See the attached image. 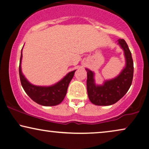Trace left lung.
Wrapping results in <instances>:
<instances>
[{
	"label": "left lung",
	"instance_id": "left-lung-1",
	"mask_svg": "<svg viewBox=\"0 0 149 149\" xmlns=\"http://www.w3.org/2000/svg\"><path fill=\"white\" fill-rule=\"evenodd\" d=\"M118 45L124 52L125 66L116 77L104 81L102 85H96L94 72L86 69L88 95L91 102L96 105L108 106L115 104L126 94L132 85L134 74L132 53L123 39L118 40Z\"/></svg>",
	"mask_w": 149,
	"mask_h": 149
}]
</instances>
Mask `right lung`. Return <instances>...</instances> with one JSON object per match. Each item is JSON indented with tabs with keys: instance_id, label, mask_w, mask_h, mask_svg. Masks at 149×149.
<instances>
[{
	"instance_id": "add662e5",
	"label": "right lung",
	"mask_w": 149,
	"mask_h": 149,
	"mask_svg": "<svg viewBox=\"0 0 149 149\" xmlns=\"http://www.w3.org/2000/svg\"><path fill=\"white\" fill-rule=\"evenodd\" d=\"M22 49L21 54L19 73L21 84L27 95L36 103L43 106H54L63 100L68 91V86L74 75L75 70L68 73L63 78L55 84L50 86H38L29 82L22 72Z\"/></svg>"
}]
</instances>
